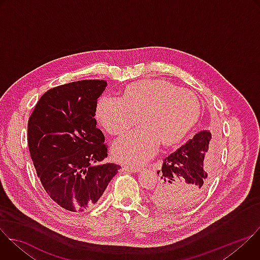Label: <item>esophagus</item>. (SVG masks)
I'll return each instance as SVG.
<instances>
[{"label": "esophagus", "mask_w": 260, "mask_h": 260, "mask_svg": "<svg viewBox=\"0 0 260 260\" xmlns=\"http://www.w3.org/2000/svg\"><path fill=\"white\" fill-rule=\"evenodd\" d=\"M125 171H128V172H134V173H137V172H140L142 170V168H138V167H129V166H124L123 168Z\"/></svg>", "instance_id": "obj_1"}]
</instances>
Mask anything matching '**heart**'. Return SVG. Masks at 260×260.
<instances>
[{"instance_id": "obj_1", "label": "heart", "mask_w": 260, "mask_h": 260, "mask_svg": "<svg viewBox=\"0 0 260 260\" xmlns=\"http://www.w3.org/2000/svg\"><path fill=\"white\" fill-rule=\"evenodd\" d=\"M198 98L187 89L158 79L131 85L123 96L105 93L99 101L96 116L112 135L136 124L142 126L116 140L113 153L121 161L142 165L158 150L160 142L171 145L188 133L200 115Z\"/></svg>"}]
</instances>
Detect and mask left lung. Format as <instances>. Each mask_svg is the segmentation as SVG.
I'll use <instances>...</instances> for the list:
<instances>
[{
  "instance_id": "8db88e82",
  "label": "left lung",
  "mask_w": 260,
  "mask_h": 260,
  "mask_svg": "<svg viewBox=\"0 0 260 260\" xmlns=\"http://www.w3.org/2000/svg\"><path fill=\"white\" fill-rule=\"evenodd\" d=\"M212 135L202 131L165 157L157 171L159 183L151 200L167 209L188 208L198 203L209 188L217 169L209 144Z\"/></svg>"
}]
</instances>
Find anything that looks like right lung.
Here are the masks:
<instances>
[{"mask_svg":"<svg viewBox=\"0 0 260 260\" xmlns=\"http://www.w3.org/2000/svg\"><path fill=\"white\" fill-rule=\"evenodd\" d=\"M105 80H81L47 90L27 123L30 157L47 196L81 212L102 197L119 165L105 162L108 146L94 118Z\"/></svg>","mask_w":260,"mask_h":260,"instance_id":"add662e5","label":"right lung"}]
</instances>
